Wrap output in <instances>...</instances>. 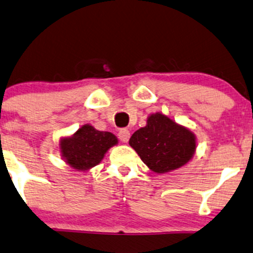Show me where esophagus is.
<instances>
[{
	"label": "esophagus",
	"mask_w": 253,
	"mask_h": 253,
	"mask_svg": "<svg viewBox=\"0 0 253 253\" xmlns=\"http://www.w3.org/2000/svg\"><path fill=\"white\" fill-rule=\"evenodd\" d=\"M119 138L122 143H127L130 138V131L127 129H121L119 132Z\"/></svg>",
	"instance_id": "obj_1"
}]
</instances>
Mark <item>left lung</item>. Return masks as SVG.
I'll list each match as a JSON object with an SVG mask.
<instances>
[{
    "instance_id": "8db88e82",
    "label": "left lung",
    "mask_w": 253,
    "mask_h": 253,
    "mask_svg": "<svg viewBox=\"0 0 253 253\" xmlns=\"http://www.w3.org/2000/svg\"><path fill=\"white\" fill-rule=\"evenodd\" d=\"M129 144L156 173L170 172L186 165L196 149L195 134L160 113L150 115L146 126L133 132Z\"/></svg>"
}]
</instances>
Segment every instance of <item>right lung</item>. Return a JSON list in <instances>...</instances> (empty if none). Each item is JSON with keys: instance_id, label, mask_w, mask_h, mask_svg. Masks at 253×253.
I'll use <instances>...</instances> for the list:
<instances>
[{"instance_id": "obj_1", "label": "right lung", "mask_w": 253, "mask_h": 253, "mask_svg": "<svg viewBox=\"0 0 253 253\" xmlns=\"http://www.w3.org/2000/svg\"><path fill=\"white\" fill-rule=\"evenodd\" d=\"M117 143L119 140L115 134L84 124L73 136L60 140V152L71 167L87 170L100 164L107 151Z\"/></svg>"}]
</instances>
